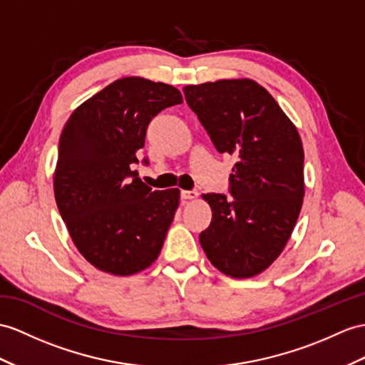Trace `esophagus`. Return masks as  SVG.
Here are the masks:
<instances>
[{"instance_id": "34e87169", "label": "esophagus", "mask_w": 365, "mask_h": 365, "mask_svg": "<svg viewBox=\"0 0 365 365\" xmlns=\"http://www.w3.org/2000/svg\"><path fill=\"white\" fill-rule=\"evenodd\" d=\"M198 197L197 190H181V198L182 200H195Z\"/></svg>"}]
</instances>
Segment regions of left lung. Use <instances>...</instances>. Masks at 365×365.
I'll return each instance as SVG.
<instances>
[{"label": "left lung", "mask_w": 365, "mask_h": 365, "mask_svg": "<svg viewBox=\"0 0 365 365\" xmlns=\"http://www.w3.org/2000/svg\"><path fill=\"white\" fill-rule=\"evenodd\" d=\"M185 102L220 153L235 156L229 198L207 193L212 221L200 234L210 263L230 277L260 274L291 237L304 202V147L274 97L254 80L184 86Z\"/></svg>", "instance_id": "1"}]
</instances>
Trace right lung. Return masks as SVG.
<instances>
[{
	"instance_id": "obj_1",
	"label": "right lung",
	"mask_w": 365,
	"mask_h": 365,
	"mask_svg": "<svg viewBox=\"0 0 365 365\" xmlns=\"http://www.w3.org/2000/svg\"><path fill=\"white\" fill-rule=\"evenodd\" d=\"M181 102L172 85L125 77L80 105L61 131L57 207L78 252L97 269L131 275L161 252L180 190H152L130 167L139 164L148 123Z\"/></svg>"
}]
</instances>
